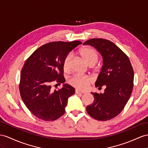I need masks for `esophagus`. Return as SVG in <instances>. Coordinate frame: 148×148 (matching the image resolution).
Listing matches in <instances>:
<instances>
[{
  "label": "esophagus",
  "mask_w": 148,
  "mask_h": 148,
  "mask_svg": "<svg viewBox=\"0 0 148 148\" xmlns=\"http://www.w3.org/2000/svg\"><path fill=\"white\" fill-rule=\"evenodd\" d=\"M75 93L76 94H78V95H82V92H79V90H75Z\"/></svg>",
  "instance_id": "esophagus-1"
}]
</instances>
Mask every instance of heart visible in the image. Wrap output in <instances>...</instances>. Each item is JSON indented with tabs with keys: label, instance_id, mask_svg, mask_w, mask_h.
Returning a JSON list of instances; mask_svg holds the SVG:
<instances>
[{
	"label": "heart",
	"instance_id": "heart-1",
	"mask_svg": "<svg viewBox=\"0 0 148 148\" xmlns=\"http://www.w3.org/2000/svg\"><path fill=\"white\" fill-rule=\"evenodd\" d=\"M80 54L82 58L84 59L85 61L88 63L89 66H93L97 62L99 59L97 52L95 49L91 47H84L80 50ZM72 63V54H68L66 56L63 60V69L66 72H69L71 69ZM92 79L91 77L87 75H74L71 77L69 80V83L72 86L79 90H85L88 89L89 86L91 84Z\"/></svg>",
	"mask_w": 148,
	"mask_h": 148
}]
</instances>
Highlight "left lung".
Masks as SVG:
<instances>
[{"label": "left lung", "instance_id": "left-lung-1", "mask_svg": "<svg viewBox=\"0 0 148 148\" xmlns=\"http://www.w3.org/2000/svg\"><path fill=\"white\" fill-rule=\"evenodd\" d=\"M87 44L103 56V66L95 86L105 89L103 94L92 92L94 101L86 110L96 120H110L123 111L130 99L134 86L133 68L127 56L111 41L96 38L83 43Z\"/></svg>", "mask_w": 148, "mask_h": 148}]
</instances>
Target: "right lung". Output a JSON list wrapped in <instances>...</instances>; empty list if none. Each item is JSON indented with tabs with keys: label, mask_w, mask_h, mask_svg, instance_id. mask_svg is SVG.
Masks as SVG:
<instances>
[{
	"label": "right lung",
	"mask_w": 148,
	"mask_h": 148,
	"mask_svg": "<svg viewBox=\"0 0 148 148\" xmlns=\"http://www.w3.org/2000/svg\"><path fill=\"white\" fill-rule=\"evenodd\" d=\"M81 43L78 40L51 42L36 49L25 60L21 73L20 94L26 107L39 119L54 121L65 112L68 98L75 89L64 84L61 89L53 90L52 84L65 82L64 59Z\"/></svg>",
	"instance_id": "obj_1"
}]
</instances>
